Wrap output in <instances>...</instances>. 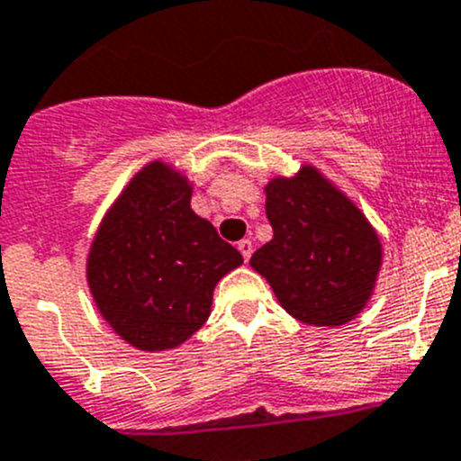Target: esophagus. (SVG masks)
<instances>
[{
  "instance_id": "obj_1",
  "label": "esophagus",
  "mask_w": 461,
  "mask_h": 461,
  "mask_svg": "<svg viewBox=\"0 0 461 461\" xmlns=\"http://www.w3.org/2000/svg\"><path fill=\"white\" fill-rule=\"evenodd\" d=\"M238 249H240V253H242L244 260H249L253 253V242L251 240H242V242H238Z\"/></svg>"
}]
</instances>
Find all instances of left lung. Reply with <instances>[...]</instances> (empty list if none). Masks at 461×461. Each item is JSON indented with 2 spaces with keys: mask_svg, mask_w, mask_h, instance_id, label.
<instances>
[{
  "mask_svg": "<svg viewBox=\"0 0 461 461\" xmlns=\"http://www.w3.org/2000/svg\"><path fill=\"white\" fill-rule=\"evenodd\" d=\"M274 238L251 267L278 303L310 326H344L365 310L383 265V244L365 212L317 167L267 183Z\"/></svg>",
  "mask_w": 461,
  "mask_h": 461,
  "instance_id": "8db88e82",
  "label": "left lung"
}]
</instances>
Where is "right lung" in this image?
I'll return each instance as SVG.
<instances>
[{
    "label": "right lung",
    "instance_id": "obj_1",
    "mask_svg": "<svg viewBox=\"0 0 461 461\" xmlns=\"http://www.w3.org/2000/svg\"><path fill=\"white\" fill-rule=\"evenodd\" d=\"M192 183L162 160L144 165L99 223L87 285L108 326L138 350H169L210 317L212 292L242 265L190 208Z\"/></svg>",
    "mask_w": 461,
    "mask_h": 461
}]
</instances>
